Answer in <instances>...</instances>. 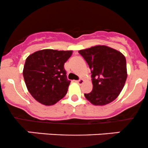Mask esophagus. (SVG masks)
I'll use <instances>...</instances> for the list:
<instances>
[{"label":"esophagus","mask_w":148,"mask_h":148,"mask_svg":"<svg viewBox=\"0 0 148 148\" xmlns=\"http://www.w3.org/2000/svg\"><path fill=\"white\" fill-rule=\"evenodd\" d=\"M75 82L77 83H78V84L81 85V84H83V83H84V80H83V79H80V80H75Z\"/></svg>","instance_id":"obj_1"}]
</instances>
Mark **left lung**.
Wrapping results in <instances>:
<instances>
[{"label": "left lung", "mask_w": 148, "mask_h": 148, "mask_svg": "<svg viewBox=\"0 0 148 148\" xmlns=\"http://www.w3.org/2000/svg\"><path fill=\"white\" fill-rule=\"evenodd\" d=\"M91 71L93 90L84 96L95 106L114 101L123 89L127 77L125 57L116 49L96 45L78 51Z\"/></svg>", "instance_id": "8db88e82"}]
</instances>
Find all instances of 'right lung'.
Here are the masks:
<instances>
[{"instance_id":"right-lung-1","label":"right lung","mask_w":148,"mask_h":148,"mask_svg":"<svg viewBox=\"0 0 148 148\" xmlns=\"http://www.w3.org/2000/svg\"><path fill=\"white\" fill-rule=\"evenodd\" d=\"M72 54V50L46 49L26 58L23 75L26 88L35 100L52 106L66 95L71 81L66 77L64 64Z\"/></svg>"}]
</instances>
